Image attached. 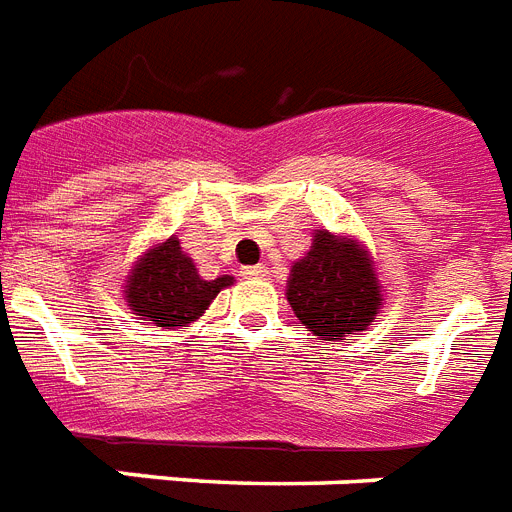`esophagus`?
<instances>
[{"label": "esophagus", "instance_id": "obj_1", "mask_svg": "<svg viewBox=\"0 0 512 512\" xmlns=\"http://www.w3.org/2000/svg\"><path fill=\"white\" fill-rule=\"evenodd\" d=\"M245 277H251V280H261V277L269 275V269L264 264H256V267H245L243 269Z\"/></svg>", "mask_w": 512, "mask_h": 512}]
</instances>
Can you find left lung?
<instances>
[{
    "label": "left lung",
    "instance_id": "obj_1",
    "mask_svg": "<svg viewBox=\"0 0 512 512\" xmlns=\"http://www.w3.org/2000/svg\"><path fill=\"white\" fill-rule=\"evenodd\" d=\"M288 304L320 341L362 335L378 317L383 296L367 248L351 237L314 232V243L288 277Z\"/></svg>",
    "mask_w": 512,
    "mask_h": 512
}]
</instances>
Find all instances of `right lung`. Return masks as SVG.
Instances as JSON below:
<instances>
[{"label":"right lung","instance_id":"1","mask_svg":"<svg viewBox=\"0 0 512 512\" xmlns=\"http://www.w3.org/2000/svg\"><path fill=\"white\" fill-rule=\"evenodd\" d=\"M232 285L230 275L203 280L177 237L142 253L126 280V304L140 320L174 330L187 327L206 312L219 290Z\"/></svg>","mask_w":512,"mask_h":512}]
</instances>
